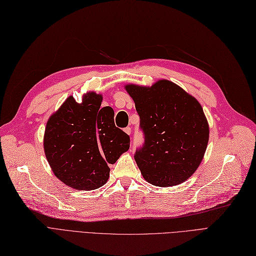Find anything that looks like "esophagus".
Wrapping results in <instances>:
<instances>
[{"label": "esophagus", "instance_id": "34e87169", "mask_svg": "<svg viewBox=\"0 0 256 256\" xmlns=\"http://www.w3.org/2000/svg\"><path fill=\"white\" fill-rule=\"evenodd\" d=\"M124 131L126 132V134H127L128 136H130V134H131V128H130V127H126V128L124 129Z\"/></svg>", "mask_w": 256, "mask_h": 256}]
</instances>
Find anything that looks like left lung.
Returning a JSON list of instances; mask_svg holds the SVG:
<instances>
[{
    "instance_id": "left-lung-1",
    "label": "left lung",
    "mask_w": 256,
    "mask_h": 256,
    "mask_svg": "<svg viewBox=\"0 0 256 256\" xmlns=\"http://www.w3.org/2000/svg\"><path fill=\"white\" fill-rule=\"evenodd\" d=\"M145 134L134 158L143 178L160 188L186 181L206 150L210 128L199 102L181 86L160 79L152 86H125Z\"/></svg>"
}]
</instances>
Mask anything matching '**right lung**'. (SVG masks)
Wrapping results in <instances>:
<instances>
[{
	"mask_svg": "<svg viewBox=\"0 0 256 256\" xmlns=\"http://www.w3.org/2000/svg\"><path fill=\"white\" fill-rule=\"evenodd\" d=\"M102 95L68 96L50 116L43 138L44 154L61 182L79 190H96L108 181L109 164L129 149L127 134L116 127L114 111L102 108Z\"/></svg>",
	"mask_w": 256,
	"mask_h": 256,
	"instance_id": "obj_1",
	"label": "right lung"
}]
</instances>
